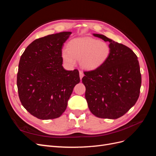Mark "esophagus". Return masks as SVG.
<instances>
[{
    "label": "esophagus",
    "mask_w": 156,
    "mask_h": 156,
    "mask_svg": "<svg viewBox=\"0 0 156 156\" xmlns=\"http://www.w3.org/2000/svg\"><path fill=\"white\" fill-rule=\"evenodd\" d=\"M79 76H80V79H81V80L82 79V78H83V76H84V74H83V73L81 72V71H79Z\"/></svg>",
    "instance_id": "obj_1"
}]
</instances>
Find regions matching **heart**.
<instances>
[{
    "instance_id": "heart-1",
    "label": "heart",
    "mask_w": 156,
    "mask_h": 156,
    "mask_svg": "<svg viewBox=\"0 0 156 156\" xmlns=\"http://www.w3.org/2000/svg\"><path fill=\"white\" fill-rule=\"evenodd\" d=\"M110 52V47L105 42L84 37L71 40L68 49L62 50V56L64 62L69 66H73L75 60H80L82 68L92 69L104 63Z\"/></svg>"
}]
</instances>
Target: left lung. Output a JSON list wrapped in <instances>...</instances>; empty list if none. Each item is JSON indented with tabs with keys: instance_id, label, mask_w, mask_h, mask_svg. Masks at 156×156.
I'll return each instance as SVG.
<instances>
[{
	"instance_id": "8db88e82",
	"label": "left lung",
	"mask_w": 156,
	"mask_h": 156,
	"mask_svg": "<svg viewBox=\"0 0 156 156\" xmlns=\"http://www.w3.org/2000/svg\"><path fill=\"white\" fill-rule=\"evenodd\" d=\"M93 35L109 42L111 52L100 66L84 72L82 82L86 87L88 108L98 118L119 119L139 97L141 74L138 58L128 47L104 35Z\"/></svg>"
}]
</instances>
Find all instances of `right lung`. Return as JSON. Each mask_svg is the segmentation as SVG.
<instances>
[{"mask_svg": "<svg viewBox=\"0 0 156 156\" xmlns=\"http://www.w3.org/2000/svg\"><path fill=\"white\" fill-rule=\"evenodd\" d=\"M71 32H62L36 39L21 56L17 85L22 105L41 120L62 115L74 87L80 82L77 69L62 66V49Z\"/></svg>", "mask_w": 156, "mask_h": 156, "instance_id": "add662e5", "label": "right lung"}]
</instances>
